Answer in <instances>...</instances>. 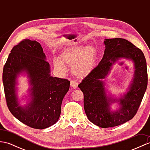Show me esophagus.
<instances>
[{
    "instance_id": "34e87169",
    "label": "esophagus",
    "mask_w": 150,
    "mask_h": 150,
    "mask_svg": "<svg viewBox=\"0 0 150 150\" xmlns=\"http://www.w3.org/2000/svg\"><path fill=\"white\" fill-rule=\"evenodd\" d=\"M70 86L73 88H77L78 86V83L75 81H71L70 82Z\"/></svg>"
}]
</instances>
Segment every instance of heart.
<instances>
[{"mask_svg": "<svg viewBox=\"0 0 150 150\" xmlns=\"http://www.w3.org/2000/svg\"><path fill=\"white\" fill-rule=\"evenodd\" d=\"M96 59V50L93 46H76L64 52L60 56V60L54 59L53 63L61 75L66 74L68 69L65 65H68L71 66L73 75L79 78H84L92 71Z\"/></svg>", "mask_w": 150, "mask_h": 150, "instance_id": "heart-1", "label": "heart"}]
</instances>
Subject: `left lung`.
I'll list each match as a JSON object with an SVG mask.
<instances>
[{"mask_svg": "<svg viewBox=\"0 0 150 150\" xmlns=\"http://www.w3.org/2000/svg\"><path fill=\"white\" fill-rule=\"evenodd\" d=\"M104 44L103 59L78 86L84 93V108L88 119L95 125L106 128L125 123L135 115L147 88L148 73L144 53L132 42L115 38L105 39ZM120 59L132 61L135 71L127 93L115 98L107 94L102 80ZM114 103L119 107L113 111L111 105Z\"/></svg>", "mask_w": 150, "mask_h": 150, "instance_id": "obj_1", "label": "left lung"}]
</instances>
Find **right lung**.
<instances>
[{"instance_id": "add662e5", "label": "right lung", "mask_w": 150, "mask_h": 150, "mask_svg": "<svg viewBox=\"0 0 150 150\" xmlns=\"http://www.w3.org/2000/svg\"><path fill=\"white\" fill-rule=\"evenodd\" d=\"M36 40L24 39L15 46L3 69L2 81L9 110L15 118L35 129H44L58 121L64 97L70 82L51 76L50 65ZM26 75L30 88L26 105L22 106L17 93V79Z\"/></svg>"}]
</instances>
